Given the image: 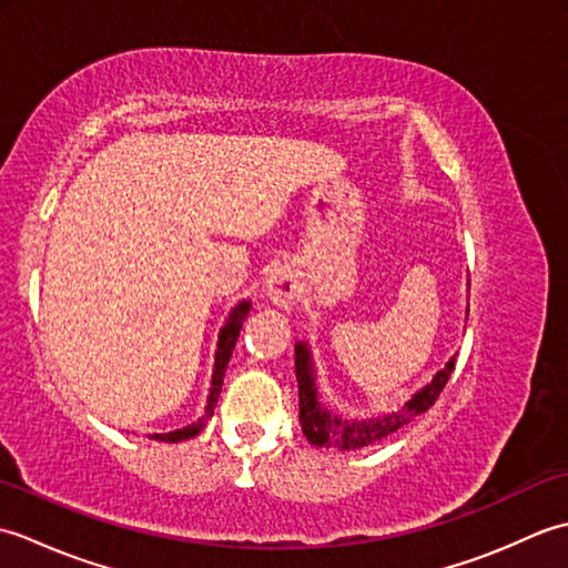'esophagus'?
Listing matches in <instances>:
<instances>
[{"mask_svg": "<svg viewBox=\"0 0 568 568\" xmlns=\"http://www.w3.org/2000/svg\"><path fill=\"white\" fill-rule=\"evenodd\" d=\"M265 295H268L275 305H291L297 295V281L291 268H273L265 277Z\"/></svg>", "mask_w": 568, "mask_h": 568, "instance_id": "34e87169", "label": "esophagus"}]
</instances>
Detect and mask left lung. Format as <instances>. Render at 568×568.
<instances>
[{
	"mask_svg": "<svg viewBox=\"0 0 568 568\" xmlns=\"http://www.w3.org/2000/svg\"><path fill=\"white\" fill-rule=\"evenodd\" d=\"M454 358H449L437 376L427 383L425 388L415 393L409 400L397 407L395 413L371 417V419H342L339 415H332L327 407H322L317 400V388H315V368H312L310 361V348L307 344L297 342L295 344V376H297V388H300V425H303V434L310 444L324 446V449H339V452H354L364 449V446L376 444L388 437V434L397 432L400 427L409 425L415 417L437 403L439 393L444 390L446 381H449L454 371Z\"/></svg>",
	"mask_w": 568,
	"mask_h": 568,
	"instance_id": "1",
	"label": "left lung"
}]
</instances>
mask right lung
Segmentation results:
<instances>
[{"label":"right lung","mask_w":568,"mask_h":568,"mask_svg":"<svg viewBox=\"0 0 568 568\" xmlns=\"http://www.w3.org/2000/svg\"><path fill=\"white\" fill-rule=\"evenodd\" d=\"M248 310H251V303H246V300H244V303H239L232 310V315L226 317L224 327L220 332V342H216V354H214L212 388H210V397H207V407H204V415L197 422H192V425L183 427V429L165 432V434H151V439H155V442H183V439L197 437V434L204 429V425H207V419L214 415L216 400H220L222 383H224V371H226L229 358H232V352H234V346H236L241 324H244V320L248 317Z\"/></svg>","instance_id":"1"}]
</instances>
